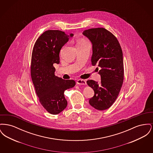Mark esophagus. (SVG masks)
<instances>
[{
  "instance_id": "34e87169",
  "label": "esophagus",
  "mask_w": 153,
  "mask_h": 153,
  "mask_svg": "<svg viewBox=\"0 0 153 153\" xmlns=\"http://www.w3.org/2000/svg\"><path fill=\"white\" fill-rule=\"evenodd\" d=\"M77 84H78L79 85H86L87 82L85 80L79 79V80H77Z\"/></svg>"
}]
</instances>
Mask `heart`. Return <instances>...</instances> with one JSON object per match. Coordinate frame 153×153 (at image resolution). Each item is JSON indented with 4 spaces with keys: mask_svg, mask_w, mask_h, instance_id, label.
Wrapping results in <instances>:
<instances>
[{
    "mask_svg": "<svg viewBox=\"0 0 153 153\" xmlns=\"http://www.w3.org/2000/svg\"><path fill=\"white\" fill-rule=\"evenodd\" d=\"M89 44L88 42L85 39H81L80 41H79L77 42V46L78 45H85V44Z\"/></svg>",
    "mask_w": 153,
    "mask_h": 153,
    "instance_id": "1",
    "label": "heart"
}]
</instances>
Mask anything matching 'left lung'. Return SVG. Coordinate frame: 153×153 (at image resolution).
Returning a JSON list of instances; mask_svg holds the SVG:
<instances>
[{
	"label": "left lung",
	"mask_w": 153,
	"mask_h": 153,
	"mask_svg": "<svg viewBox=\"0 0 153 153\" xmlns=\"http://www.w3.org/2000/svg\"><path fill=\"white\" fill-rule=\"evenodd\" d=\"M92 44V65L100 68L101 81L88 80L87 84L95 92L89 100L90 105L98 110L108 109L119 95L124 80L123 52L117 37L104 28L84 31Z\"/></svg>",
	"instance_id": "obj_1"
}]
</instances>
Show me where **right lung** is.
I'll list each match as a JSON object with an SVG mask.
<instances>
[{
  "label": "right lung",
  "mask_w": 153,
  "mask_h": 153,
  "mask_svg": "<svg viewBox=\"0 0 153 153\" xmlns=\"http://www.w3.org/2000/svg\"><path fill=\"white\" fill-rule=\"evenodd\" d=\"M71 34L70 36H73ZM69 36L60 30H47L34 45L31 62V76L36 95L48 112L56 115L67 106L64 91L76 82L55 76L54 64L59 63V51L68 41Z\"/></svg>",
  "instance_id": "obj_1"
}]
</instances>
